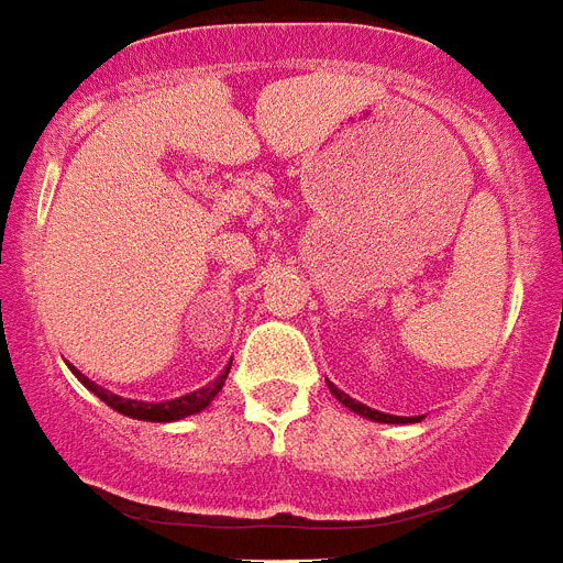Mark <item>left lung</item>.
<instances>
[{
  "label": "left lung",
  "instance_id": "8db88e82",
  "mask_svg": "<svg viewBox=\"0 0 563 563\" xmlns=\"http://www.w3.org/2000/svg\"><path fill=\"white\" fill-rule=\"evenodd\" d=\"M328 385H331V394L339 399V402H342V406L351 408L354 415L365 417V420H374V422H417V417H394V415H383V411H374V408L362 406V402H356V399L347 397L345 391H339L333 383H328Z\"/></svg>",
  "mask_w": 563,
  "mask_h": 563
}]
</instances>
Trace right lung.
I'll return each instance as SVG.
<instances>
[{
	"instance_id": "right-lung-1",
	"label": "right lung",
	"mask_w": 563,
	"mask_h": 563,
	"mask_svg": "<svg viewBox=\"0 0 563 563\" xmlns=\"http://www.w3.org/2000/svg\"><path fill=\"white\" fill-rule=\"evenodd\" d=\"M230 365H232V360H230ZM230 365L224 368V374H218L212 383L203 385V388H198V391L184 394V397H178V399H166V402H143V399L118 397V394L106 391V388H100L97 383H91V379H88L86 374H80L77 368H71V371L77 374V379L86 385L88 391L95 394V397L103 399L106 406L114 408V411H120V415L132 417V420H146V422H172V420H184V417L203 411V408H207L209 402L218 397V391L224 388V379H227V374H230Z\"/></svg>"
}]
</instances>
